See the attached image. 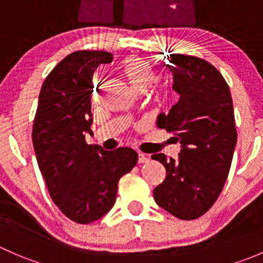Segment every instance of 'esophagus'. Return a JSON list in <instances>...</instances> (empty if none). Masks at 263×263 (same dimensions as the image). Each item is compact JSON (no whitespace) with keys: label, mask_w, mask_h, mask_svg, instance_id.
Returning a JSON list of instances; mask_svg holds the SVG:
<instances>
[{"label":"esophagus","mask_w":263,"mask_h":263,"mask_svg":"<svg viewBox=\"0 0 263 263\" xmlns=\"http://www.w3.org/2000/svg\"><path fill=\"white\" fill-rule=\"evenodd\" d=\"M148 161V156L146 154H139V163L142 164V163H147Z\"/></svg>","instance_id":"34e87169"}]
</instances>
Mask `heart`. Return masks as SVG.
Wrapping results in <instances>:
<instances>
[{"label": "heart", "instance_id": "b5f03b06", "mask_svg": "<svg viewBox=\"0 0 263 263\" xmlns=\"http://www.w3.org/2000/svg\"><path fill=\"white\" fill-rule=\"evenodd\" d=\"M122 72L135 90L146 89L153 79V65L144 58L128 57L122 63ZM153 84L159 92H168L173 85V78L164 73L154 79Z\"/></svg>", "mask_w": 263, "mask_h": 263}]
</instances>
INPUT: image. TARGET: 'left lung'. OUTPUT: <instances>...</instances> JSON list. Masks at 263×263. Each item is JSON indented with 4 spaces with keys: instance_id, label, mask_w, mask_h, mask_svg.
Segmentation results:
<instances>
[{
    "instance_id": "obj_1",
    "label": "left lung",
    "mask_w": 263,
    "mask_h": 263,
    "mask_svg": "<svg viewBox=\"0 0 263 263\" xmlns=\"http://www.w3.org/2000/svg\"><path fill=\"white\" fill-rule=\"evenodd\" d=\"M168 61L179 100L156 124L176 132L181 153L177 159L151 156L166 171L154 200L178 219L193 220L214 205L229 174L237 145L234 109L229 86L211 63L184 54H169Z\"/></svg>"
}]
</instances>
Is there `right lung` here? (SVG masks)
<instances>
[{"label": "right lung", "instance_id": "right-lung-1", "mask_svg": "<svg viewBox=\"0 0 263 263\" xmlns=\"http://www.w3.org/2000/svg\"><path fill=\"white\" fill-rule=\"evenodd\" d=\"M112 60L104 50H79L63 58L42 85L34 119L33 146L50 197L79 224L113 208L119 178L137 163L131 147L105 151L85 140L92 135V73Z\"/></svg>", "mask_w": 263, "mask_h": 263}]
</instances>
